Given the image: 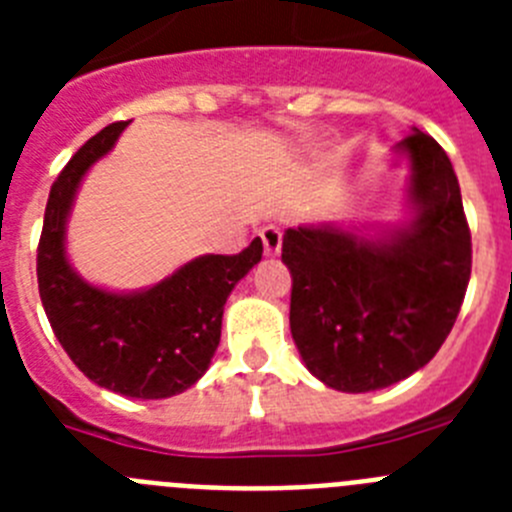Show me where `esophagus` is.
<instances>
[{
  "instance_id": "34e87169",
  "label": "esophagus",
  "mask_w": 512,
  "mask_h": 512,
  "mask_svg": "<svg viewBox=\"0 0 512 512\" xmlns=\"http://www.w3.org/2000/svg\"><path fill=\"white\" fill-rule=\"evenodd\" d=\"M261 241H264V253L266 256H277L282 251V230L274 228V225H266L261 230Z\"/></svg>"
}]
</instances>
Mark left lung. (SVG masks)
<instances>
[{
    "label": "left lung",
    "mask_w": 512,
    "mask_h": 512,
    "mask_svg": "<svg viewBox=\"0 0 512 512\" xmlns=\"http://www.w3.org/2000/svg\"><path fill=\"white\" fill-rule=\"evenodd\" d=\"M410 158L413 223L369 241L341 228H289V328L320 382L372 392L410 377L451 333L472 274V233L449 156L428 133Z\"/></svg>",
    "instance_id": "1"
}]
</instances>
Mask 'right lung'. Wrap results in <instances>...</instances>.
<instances>
[{
	"label": "right lung",
	"instance_id": "right-lung-1",
	"mask_svg": "<svg viewBox=\"0 0 512 512\" xmlns=\"http://www.w3.org/2000/svg\"><path fill=\"white\" fill-rule=\"evenodd\" d=\"M128 122L89 138L53 182L38 243V289L63 351L104 390L164 400L207 372L233 287L261 261V238L233 256H200L156 287L117 295L87 284L66 259V217L79 182Z\"/></svg>",
	"mask_w": 512,
	"mask_h": 512
}]
</instances>
